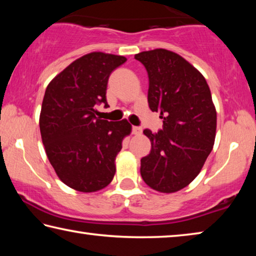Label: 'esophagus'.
<instances>
[{
    "mask_svg": "<svg viewBox=\"0 0 256 256\" xmlns=\"http://www.w3.org/2000/svg\"><path fill=\"white\" fill-rule=\"evenodd\" d=\"M132 133L134 134V136H140V134L142 133V128L140 126H133Z\"/></svg>",
    "mask_w": 256,
    "mask_h": 256,
    "instance_id": "1",
    "label": "esophagus"
}]
</instances>
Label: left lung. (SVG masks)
Wrapping results in <instances>:
<instances>
[{
	"instance_id": "obj_1",
	"label": "left lung",
	"mask_w": 256,
	"mask_h": 256,
	"mask_svg": "<svg viewBox=\"0 0 256 256\" xmlns=\"http://www.w3.org/2000/svg\"><path fill=\"white\" fill-rule=\"evenodd\" d=\"M149 76L148 102L164 128L144 133L151 151L141 159L144 183L162 193L184 188L200 174L214 144L216 110L202 73L174 52L157 48L136 54Z\"/></svg>"
}]
</instances>
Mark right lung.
Wrapping results in <instances>:
<instances>
[{"instance_id": "1", "label": "right lung", "mask_w": 256, "mask_h": 256, "mask_svg": "<svg viewBox=\"0 0 256 256\" xmlns=\"http://www.w3.org/2000/svg\"><path fill=\"white\" fill-rule=\"evenodd\" d=\"M125 62L124 56L92 52L73 60L46 88L40 115L42 141L58 178L79 192H97L110 183L116 156L131 134L128 120L96 118L97 104L108 106V78Z\"/></svg>"}]
</instances>
